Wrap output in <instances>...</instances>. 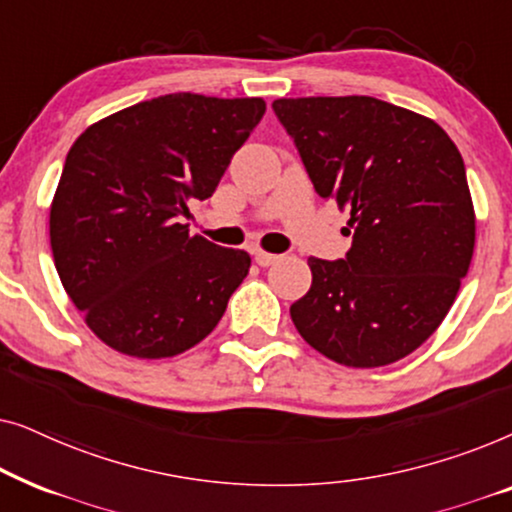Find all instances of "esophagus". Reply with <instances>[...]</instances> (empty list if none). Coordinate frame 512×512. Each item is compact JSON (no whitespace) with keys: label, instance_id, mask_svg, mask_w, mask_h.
Masks as SVG:
<instances>
[{"label":"esophagus","instance_id":"esophagus-1","mask_svg":"<svg viewBox=\"0 0 512 512\" xmlns=\"http://www.w3.org/2000/svg\"><path fill=\"white\" fill-rule=\"evenodd\" d=\"M254 258H256V263L261 265V268H268V265L279 261L277 254H268V251H263V249H256L254 251Z\"/></svg>","mask_w":512,"mask_h":512}]
</instances>
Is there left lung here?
<instances>
[{
    "instance_id": "8db88e82",
    "label": "left lung",
    "mask_w": 512,
    "mask_h": 512,
    "mask_svg": "<svg viewBox=\"0 0 512 512\" xmlns=\"http://www.w3.org/2000/svg\"><path fill=\"white\" fill-rule=\"evenodd\" d=\"M272 109L314 191L354 228L340 261L310 258L291 305L310 347L349 368L389 366L433 335L475 247L466 167L431 118L366 95L291 97Z\"/></svg>"
}]
</instances>
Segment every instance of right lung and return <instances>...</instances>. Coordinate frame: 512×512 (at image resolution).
<instances>
[{
	"label": "right lung",
	"instance_id": "1",
	"mask_svg": "<svg viewBox=\"0 0 512 512\" xmlns=\"http://www.w3.org/2000/svg\"><path fill=\"white\" fill-rule=\"evenodd\" d=\"M265 114L261 97L160 95L90 125L51 202V249L90 331L135 359H167L219 324L247 251L188 235V200L216 191Z\"/></svg>",
	"mask_w": 512,
	"mask_h": 512
}]
</instances>
